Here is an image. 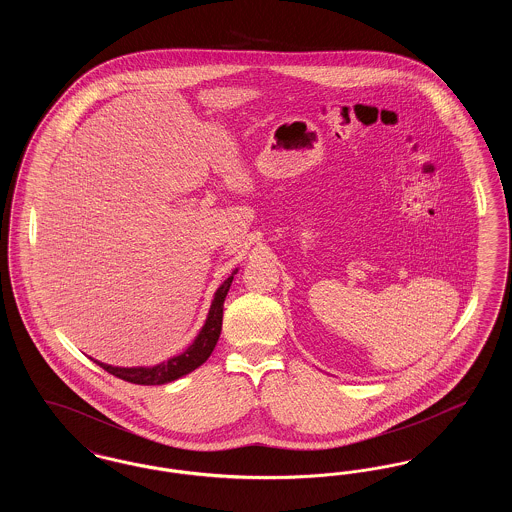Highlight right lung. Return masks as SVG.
Segmentation results:
<instances>
[{"label": "right lung", "instance_id": "obj_1", "mask_svg": "<svg viewBox=\"0 0 512 512\" xmlns=\"http://www.w3.org/2000/svg\"><path fill=\"white\" fill-rule=\"evenodd\" d=\"M236 272L238 270H234L232 276H228L220 284L219 290L215 292V299L211 303V309H209V315H207L203 328L199 330L194 343L184 353L157 366L122 368V366L105 365L99 361H94V363H98L109 374L126 380L130 384H138V386H161V384H169V382H174V380L190 374L197 366L203 365L209 359V355L213 353V349L219 341L220 330H222V307H224L226 293L230 290V284H232Z\"/></svg>", "mask_w": 512, "mask_h": 512}]
</instances>
